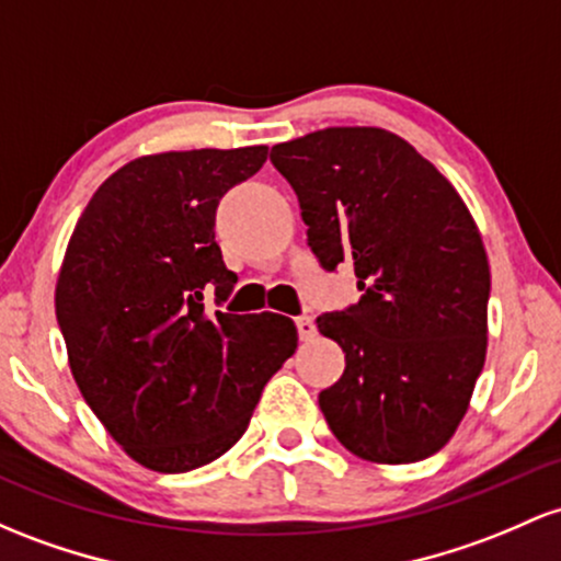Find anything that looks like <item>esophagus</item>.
Wrapping results in <instances>:
<instances>
[{
    "label": "esophagus",
    "instance_id": "34e87169",
    "mask_svg": "<svg viewBox=\"0 0 561 561\" xmlns=\"http://www.w3.org/2000/svg\"><path fill=\"white\" fill-rule=\"evenodd\" d=\"M295 324H298L300 341H311V337L317 335V322H313V317H298Z\"/></svg>",
    "mask_w": 561,
    "mask_h": 561
}]
</instances>
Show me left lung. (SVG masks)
I'll return each instance as SVG.
<instances>
[{"mask_svg": "<svg viewBox=\"0 0 561 561\" xmlns=\"http://www.w3.org/2000/svg\"><path fill=\"white\" fill-rule=\"evenodd\" d=\"M324 271L354 268L359 304L317 317L346 354L319 408L373 463L439 453L488 351L490 263L453 183L380 127H328L271 149Z\"/></svg>", "mask_w": 561, "mask_h": 561, "instance_id": "1", "label": "left lung"}]
</instances>
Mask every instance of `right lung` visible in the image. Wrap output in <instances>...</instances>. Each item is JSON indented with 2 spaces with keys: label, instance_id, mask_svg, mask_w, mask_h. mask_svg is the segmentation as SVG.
<instances>
[{
  "label": "right lung",
  "instance_id": "add662e5",
  "mask_svg": "<svg viewBox=\"0 0 561 561\" xmlns=\"http://www.w3.org/2000/svg\"><path fill=\"white\" fill-rule=\"evenodd\" d=\"M266 146L168 151L103 181L77 220L55 317L71 375L98 421L140 466L183 473L231 450L263 386L298 348L282 313L207 311L237 274L215 242L224 194Z\"/></svg>",
  "mask_w": 561,
  "mask_h": 561
}]
</instances>
